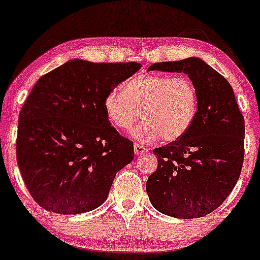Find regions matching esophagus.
Returning <instances> with one entry per match:
<instances>
[{
    "instance_id": "obj_1",
    "label": "esophagus",
    "mask_w": 260,
    "mask_h": 260,
    "mask_svg": "<svg viewBox=\"0 0 260 260\" xmlns=\"http://www.w3.org/2000/svg\"><path fill=\"white\" fill-rule=\"evenodd\" d=\"M147 151H148V148L144 147L143 144H139V143H136V144H134V153H136L137 155L144 154V153H147Z\"/></svg>"
}]
</instances>
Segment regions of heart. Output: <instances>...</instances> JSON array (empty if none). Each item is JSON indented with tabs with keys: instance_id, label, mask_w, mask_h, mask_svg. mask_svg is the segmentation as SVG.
Segmentation results:
<instances>
[{
	"instance_id": "1",
	"label": "heart",
	"mask_w": 260,
	"mask_h": 260,
	"mask_svg": "<svg viewBox=\"0 0 260 260\" xmlns=\"http://www.w3.org/2000/svg\"><path fill=\"white\" fill-rule=\"evenodd\" d=\"M104 109L110 122L128 131L144 118L133 131L139 142H154L162 137L174 142L184 136L198 110V91L186 76L142 74L128 80L122 90L113 88L106 94Z\"/></svg>"
}]
</instances>
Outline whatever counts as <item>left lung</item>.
I'll list each match as a JSON object with an SVG mask.
<instances>
[{
  "label": "left lung",
  "mask_w": 260,
  "mask_h": 260,
  "mask_svg": "<svg viewBox=\"0 0 260 260\" xmlns=\"http://www.w3.org/2000/svg\"><path fill=\"white\" fill-rule=\"evenodd\" d=\"M148 71L184 73L198 91V110L184 136L154 149L157 169L149 176L153 207L177 219L210 214L240 178L244 156V118L230 83L201 58L160 62Z\"/></svg>",
  "instance_id": "obj_1"
}]
</instances>
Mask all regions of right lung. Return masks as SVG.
Returning <instances> with one entry per match:
<instances>
[{
	"mask_svg": "<svg viewBox=\"0 0 260 260\" xmlns=\"http://www.w3.org/2000/svg\"><path fill=\"white\" fill-rule=\"evenodd\" d=\"M140 67L71 59L31 89L19 112L17 162L29 193L45 210L74 215L106 201L134 149L111 126L104 100Z\"/></svg>",
	"mask_w": 260,
	"mask_h": 260,
	"instance_id": "1",
	"label": "right lung"
}]
</instances>
